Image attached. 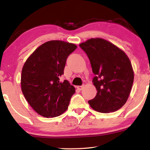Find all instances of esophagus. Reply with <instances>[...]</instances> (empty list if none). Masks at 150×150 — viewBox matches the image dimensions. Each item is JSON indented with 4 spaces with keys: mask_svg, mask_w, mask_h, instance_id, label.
<instances>
[{
    "mask_svg": "<svg viewBox=\"0 0 150 150\" xmlns=\"http://www.w3.org/2000/svg\"><path fill=\"white\" fill-rule=\"evenodd\" d=\"M84 84L82 85V86H77V89H78V90H82V89L84 88Z\"/></svg>",
    "mask_w": 150,
    "mask_h": 150,
    "instance_id": "esophagus-1",
    "label": "esophagus"
}]
</instances>
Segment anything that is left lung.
<instances>
[{
    "mask_svg": "<svg viewBox=\"0 0 150 150\" xmlns=\"http://www.w3.org/2000/svg\"><path fill=\"white\" fill-rule=\"evenodd\" d=\"M79 46L86 53L97 93L88 101L101 113L114 112L126 103L131 91L134 73L129 58L122 50L100 38L89 39Z\"/></svg>",
    "mask_w": 150,
    "mask_h": 150,
    "instance_id": "obj_1",
    "label": "left lung"
}]
</instances>
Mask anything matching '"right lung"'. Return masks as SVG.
<instances>
[{
	"label": "right lung",
	"instance_id": "add662e5",
	"mask_svg": "<svg viewBox=\"0 0 150 150\" xmlns=\"http://www.w3.org/2000/svg\"><path fill=\"white\" fill-rule=\"evenodd\" d=\"M74 44L51 40L40 46L22 68L21 88L28 103L41 116H59L68 109L75 90L60 81L68 56L77 48Z\"/></svg>",
	"mask_w": 150,
	"mask_h": 150
}]
</instances>
